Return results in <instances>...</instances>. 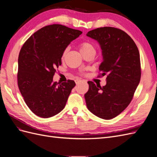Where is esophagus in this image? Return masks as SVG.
<instances>
[{"instance_id":"obj_1","label":"esophagus","mask_w":157,"mask_h":157,"mask_svg":"<svg viewBox=\"0 0 157 157\" xmlns=\"http://www.w3.org/2000/svg\"><path fill=\"white\" fill-rule=\"evenodd\" d=\"M82 81V80H80V79H77V80H75V82H76V84H77V85L79 84Z\"/></svg>"}]
</instances>
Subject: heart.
Instances as JSON below:
<instances>
[{
    "label": "heart",
    "mask_w": 157,
    "mask_h": 157,
    "mask_svg": "<svg viewBox=\"0 0 157 157\" xmlns=\"http://www.w3.org/2000/svg\"><path fill=\"white\" fill-rule=\"evenodd\" d=\"M78 47L82 54H84L85 53H87V52H95V48L94 46L88 41H83V42H80L78 44ZM67 51V49L65 50L63 56L65 55Z\"/></svg>",
    "instance_id": "heart-1"
}]
</instances>
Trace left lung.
<instances>
[{"label":"left lung","mask_w":157,"mask_h":157,"mask_svg":"<svg viewBox=\"0 0 157 157\" xmlns=\"http://www.w3.org/2000/svg\"><path fill=\"white\" fill-rule=\"evenodd\" d=\"M86 35L100 45L103 61L99 67V77L107 75L103 87L88 82L89 90L84 94L86 106L94 115L110 120L129 105L140 83V52L132 38L117 28H98Z\"/></svg>","instance_id":"8db88e82"}]
</instances>
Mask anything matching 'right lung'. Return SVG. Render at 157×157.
Segmentation results:
<instances>
[{"label": "right lung", "instance_id": "add662e5", "mask_svg": "<svg viewBox=\"0 0 157 157\" xmlns=\"http://www.w3.org/2000/svg\"><path fill=\"white\" fill-rule=\"evenodd\" d=\"M82 33L59 24L47 25L23 45L18 57L17 84L27 105L36 115L49 118L64 109L75 82L68 80L59 84L53 77L65 48Z\"/></svg>", "mask_w": 157, "mask_h": 157}]
</instances>
